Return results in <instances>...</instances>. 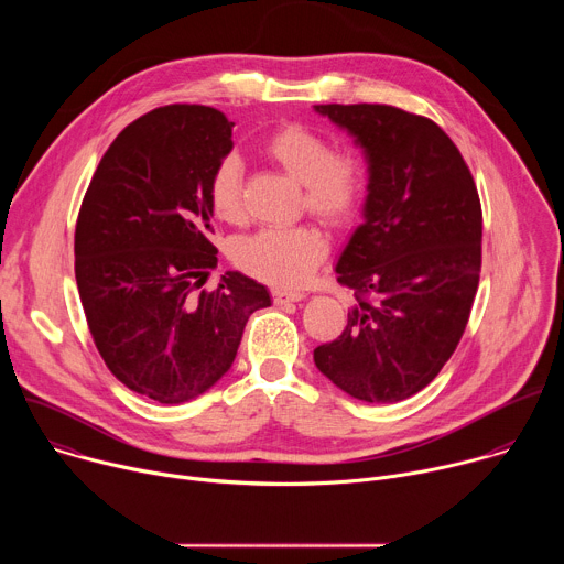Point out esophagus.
<instances>
[{
  "mask_svg": "<svg viewBox=\"0 0 564 564\" xmlns=\"http://www.w3.org/2000/svg\"><path fill=\"white\" fill-rule=\"evenodd\" d=\"M305 294L301 290H272V301L276 305H283V303H294V301H301Z\"/></svg>",
  "mask_w": 564,
  "mask_h": 564,
  "instance_id": "34e87169",
  "label": "esophagus"
}]
</instances>
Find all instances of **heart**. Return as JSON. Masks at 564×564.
I'll return each mask as SVG.
<instances>
[{
  "label": "heart",
  "mask_w": 564,
  "mask_h": 564,
  "mask_svg": "<svg viewBox=\"0 0 564 564\" xmlns=\"http://www.w3.org/2000/svg\"><path fill=\"white\" fill-rule=\"evenodd\" d=\"M263 153L288 176L303 185V207L328 225H346L355 218L366 189L359 160L301 124L276 129ZM207 200L216 218L240 223L243 205V163L229 153L212 172ZM328 254V238L314 225L265 227L238 238L231 261L250 276L272 285H301Z\"/></svg>",
  "instance_id": "1"
}]
</instances>
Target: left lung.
Listing matches in <instances>:
<instances>
[{
  "label": "left lung",
  "mask_w": 564,
  "mask_h": 564,
  "mask_svg": "<svg viewBox=\"0 0 564 564\" xmlns=\"http://www.w3.org/2000/svg\"><path fill=\"white\" fill-rule=\"evenodd\" d=\"M364 149V223L337 263L355 292L346 330L314 348L337 388L394 404L426 388L455 352L479 283L481 205L455 142L390 105H316Z\"/></svg>",
  "instance_id": "1"
}]
</instances>
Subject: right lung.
Wrapping results in <instances>:
<instances>
[{"label":"right lung","instance_id":"add662e5","mask_svg":"<svg viewBox=\"0 0 564 564\" xmlns=\"http://www.w3.org/2000/svg\"><path fill=\"white\" fill-rule=\"evenodd\" d=\"M225 113L153 109L102 155L75 225V281L94 344L133 392L183 404L234 364L270 292L240 272L200 290L216 268L207 187L231 142Z\"/></svg>","mask_w":564,"mask_h":564}]
</instances>
